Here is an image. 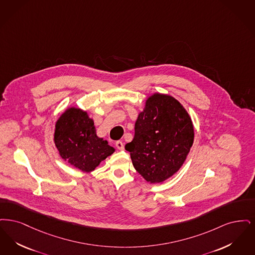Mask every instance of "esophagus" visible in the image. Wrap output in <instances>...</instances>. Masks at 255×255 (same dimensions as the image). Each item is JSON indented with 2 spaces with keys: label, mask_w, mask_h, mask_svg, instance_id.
I'll return each mask as SVG.
<instances>
[{
  "label": "esophagus",
  "mask_w": 255,
  "mask_h": 255,
  "mask_svg": "<svg viewBox=\"0 0 255 255\" xmlns=\"http://www.w3.org/2000/svg\"><path fill=\"white\" fill-rule=\"evenodd\" d=\"M115 145H116V147H117L118 149H120V150H123V149L125 148V147H124V143L121 142V141H117Z\"/></svg>",
  "instance_id": "1"
}]
</instances>
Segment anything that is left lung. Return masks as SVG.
<instances>
[{
	"mask_svg": "<svg viewBox=\"0 0 255 255\" xmlns=\"http://www.w3.org/2000/svg\"><path fill=\"white\" fill-rule=\"evenodd\" d=\"M193 140V124L183 105L171 95L156 92L145 100L135 122L134 138L125 148L139 174L157 184L181 168Z\"/></svg>",
	"mask_w": 255,
	"mask_h": 255,
	"instance_id": "1",
	"label": "left lung"
}]
</instances>
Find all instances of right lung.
<instances>
[{
    "label": "right lung",
    "instance_id": "right-lung-1",
    "mask_svg": "<svg viewBox=\"0 0 255 255\" xmlns=\"http://www.w3.org/2000/svg\"><path fill=\"white\" fill-rule=\"evenodd\" d=\"M53 141L59 155L87 173L115 151L107 140L97 136L88 112L75 107L67 108L56 121Z\"/></svg>",
    "mask_w": 255,
    "mask_h": 255
}]
</instances>
